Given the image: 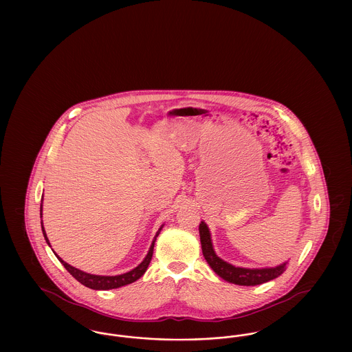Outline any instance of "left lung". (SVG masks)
Instances as JSON below:
<instances>
[{
    "label": "left lung",
    "mask_w": 352,
    "mask_h": 352,
    "mask_svg": "<svg viewBox=\"0 0 352 352\" xmlns=\"http://www.w3.org/2000/svg\"><path fill=\"white\" fill-rule=\"evenodd\" d=\"M199 234H201V252H203L206 261L208 263V265L217 274L228 283L243 285V286L264 284V283H268L270 280L278 277L280 274H283V272L286 268V263L276 267V268H236L234 265L223 261L220 257L217 256V253L212 248L208 227L204 221H201L199 224Z\"/></svg>",
    "instance_id": "left-lung-1"
}]
</instances>
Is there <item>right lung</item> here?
I'll return each mask as SVG.
<instances>
[{
	"instance_id": "add662e5",
	"label": "right lung",
	"mask_w": 352,
	"mask_h": 352,
	"mask_svg": "<svg viewBox=\"0 0 352 352\" xmlns=\"http://www.w3.org/2000/svg\"><path fill=\"white\" fill-rule=\"evenodd\" d=\"M41 215H42V207H41ZM161 230H162V227L158 230V232L154 236V240H153V243H151V250L148 252L146 257L144 258V261H142L137 268H134L133 270H131V272H128V273L120 274V276H96V274H89V273H85V272H82V270H79V269L71 267L66 261H63L59 256H56V257H58V260L65 265V268L67 269L68 273L72 274V277L76 278V280H78L80 284L84 285V286L91 287V289H95V290L118 289L120 286H125V285L132 284L134 281H137V280L146 272V269H148L149 264H151L153 250H154V243H155V240H157V236L161 232ZM42 232H43V236H45V239H46V243L50 245L43 226H42Z\"/></svg>"
}]
</instances>
